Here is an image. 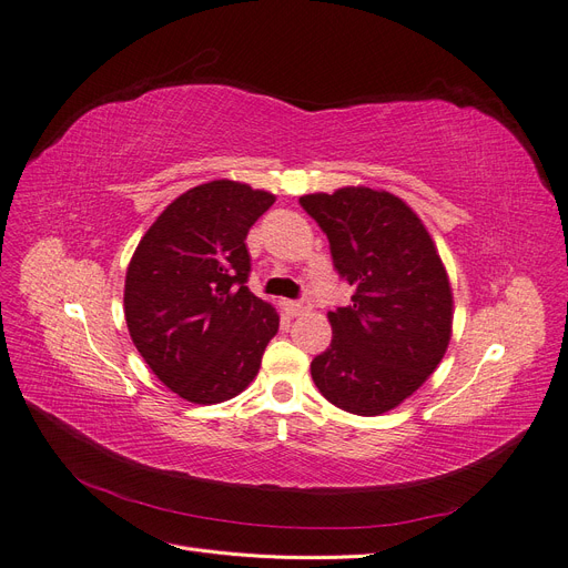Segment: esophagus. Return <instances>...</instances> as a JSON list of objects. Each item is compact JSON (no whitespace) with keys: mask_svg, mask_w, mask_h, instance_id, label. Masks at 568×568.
<instances>
[{"mask_svg":"<svg viewBox=\"0 0 568 568\" xmlns=\"http://www.w3.org/2000/svg\"><path fill=\"white\" fill-rule=\"evenodd\" d=\"M283 308L292 315V317H297V315H304V313H308L313 306H311V302H306V300H300V302H283Z\"/></svg>","mask_w":568,"mask_h":568,"instance_id":"esophagus-1","label":"esophagus"}]
</instances>
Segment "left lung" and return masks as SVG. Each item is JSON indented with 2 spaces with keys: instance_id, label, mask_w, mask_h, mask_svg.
Segmentation results:
<instances>
[{
  "instance_id": "1",
  "label": "left lung",
  "mask_w": 568,
  "mask_h": 568,
  "mask_svg": "<svg viewBox=\"0 0 568 568\" xmlns=\"http://www.w3.org/2000/svg\"><path fill=\"white\" fill-rule=\"evenodd\" d=\"M355 287L329 311L332 343L311 362L323 397L355 415L397 408L440 364L453 336V290L423 220L399 196L341 187L300 196Z\"/></svg>"
}]
</instances>
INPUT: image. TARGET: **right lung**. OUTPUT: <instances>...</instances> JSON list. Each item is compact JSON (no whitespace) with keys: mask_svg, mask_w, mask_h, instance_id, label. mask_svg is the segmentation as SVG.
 Listing matches in <instances>:
<instances>
[{"mask_svg":"<svg viewBox=\"0 0 568 568\" xmlns=\"http://www.w3.org/2000/svg\"><path fill=\"white\" fill-rule=\"evenodd\" d=\"M276 202L239 181L176 196L139 241L125 276V320L153 374L192 404L227 402L253 383L278 313L248 290L245 236Z\"/></svg>","mask_w":568,"mask_h":568,"instance_id":"1","label":"right lung"}]
</instances>
